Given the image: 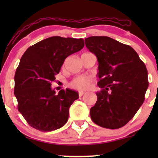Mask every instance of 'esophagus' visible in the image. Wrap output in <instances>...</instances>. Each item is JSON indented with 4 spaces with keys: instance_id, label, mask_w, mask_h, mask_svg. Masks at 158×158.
<instances>
[{
    "instance_id": "1",
    "label": "esophagus",
    "mask_w": 158,
    "mask_h": 158,
    "mask_svg": "<svg viewBox=\"0 0 158 158\" xmlns=\"http://www.w3.org/2000/svg\"><path fill=\"white\" fill-rule=\"evenodd\" d=\"M85 94V91H79V96L80 97H81V96H83L84 94Z\"/></svg>"
}]
</instances>
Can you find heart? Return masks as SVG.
<instances>
[{
  "mask_svg": "<svg viewBox=\"0 0 158 158\" xmlns=\"http://www.w3.org/2000/svg\"><path fill=\"white\" fill-rule=\"evenodd\" d=\"M93 81H94V78L91 76L82 75V76L77 77L73 79L71 82V85L77 89L85 90L90 87Z\"/></svg>",
  "mask_w": 158,
  "mask_h": 158,
  "instance_id": "1",
  "label": "heart"
}]
</instances>
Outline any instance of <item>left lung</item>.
I'll return each mask as SVG.
<instances>
[{
	"label": "left lung",
	"instance_id": "1",
	"mask_svg": "<svg viewBox=\"0 0 158 158\" xmlns=\"http://www.w3.org/2000/svg\"><path fill=\"white\" fill-rule=\"evenodd\" d=\"M85 46L96 56L101 88L90 110V118L101 127L115 129L127 124L144 101L148 88L145 64L135 49L109 36H90Z\"/></svg>",
	"mask_w": 158,
	"mask_h": 158
}]
</instances>
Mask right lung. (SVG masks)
Instances as JSON below:
<instances>
[{"mask_svg": "<svg viewBox=\"0 0 158 158\" xmlns=\"http://www.w3.org/2000/svg\"><path fill=\"white\" fill-rule=\"evenodd\" d=\"M83 39L52 36L29 47L14 76V95L18 109L30 126L42 131L61 128L69 117V109L79 98L73 90L55 94L52 82L69 55L81 50Z\"/></svg>", "mask_w": 158, "mask_h": 158, "instance_id": "add662e5", "label": "right lung"}]
</instances>
